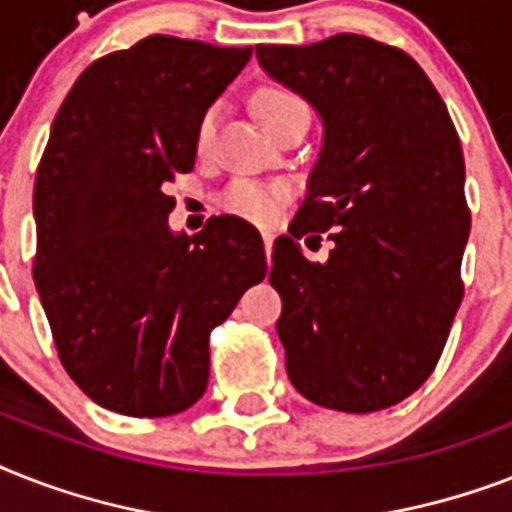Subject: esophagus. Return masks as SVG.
<instances>
[{"mask_svg": "<svg viewBox=\"0 0 512 512\" xmlns=\"http://www.w3.org/2000/svg\"><path fill=\"white\" fill-rule=\"evenodd\" d=\"M263 244H265V255L271 257V247H273V236H271V233H263Z\"/></svg>", "mask_w": 512, "mask_h": 512, "instance_id": "1", "label": "esophagus"}]
</instances>
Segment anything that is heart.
I'll return each instance as SVG.
<instances>
[{"label": "heart", "instance_id": "obj_1", "mask_svg": "<svg viewBox=\"0 0 512 512\" xmlns=\"http://www.w3.org/2000/svg\"><path fill=\"white\" fill-rule=\"evenodd\" d=\"M255 108L260 122L268 127V132L279 130L281 124L297 116H308V106L305 100L289 87L281 84H268L263 90H257ZM217 122H220V103L204 108V114L196 122V148L207 151L212 146L217 132ZM289 191L279 183H252V180H236V183L225 191L223 207L231 215H239L249 223L271 225L279 217L281 207L287 204Z\"/></svg>", "mask_w": 512, "mask_h": 512}]
</instances>
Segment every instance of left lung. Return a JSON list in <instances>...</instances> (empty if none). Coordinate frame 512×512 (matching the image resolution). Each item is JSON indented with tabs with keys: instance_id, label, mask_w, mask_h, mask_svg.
<instances>
[{
	"instance_id": "left-lung-1",
	"label": "left lung",
	"mask_w": 512,
	"mask_h": 512,
	"mask_svg": "<svg viewBox=\"0 0 512 512\" xmlns=\"http://www.w3.org/2000/svg\"><path fill=\"white\" fill-rule=\"evenodd\" d=\"M260 66L324 119V146L292 235L330 231L327 264L273 241L287 374L308 401L350 414L428 380L460 308L468 244L465 159L425 71L361 34L257 44ZM321 239V236H319Z\"/></svg>"
}]
</instances>
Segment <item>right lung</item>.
<instances>
[{
  "instance_id": "right-lung-1",
  "label": "right lung",
  "mask_w": 512,
  "mask_h": 512,
  "mask_svg": "<svg viewBox=\"0 0 512 512\" xmlns=\"http://www.w3.org/2000/svg\"><path fill=\"white\" fill-rule=\"evenodd\" d=\"M252 47L154 34L84 68L34 183V284L68 377L111 412L170 417L204 396L209 332L265 279L255 225L167 217L196 162V122Z\"/></svg>"
}]
</instances>
